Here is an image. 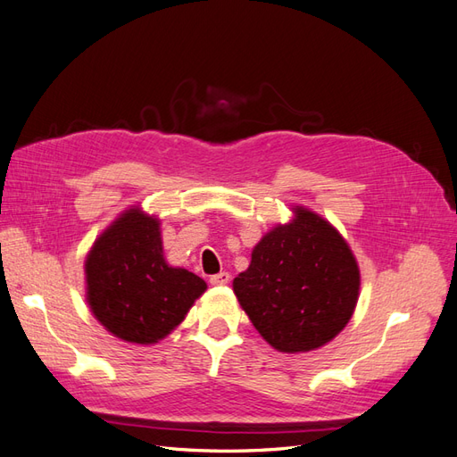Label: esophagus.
<instances>
[{"instance_id": "34e87169", "label": "esophagus", "mask_w": 457, "mask_h": 457, "mask_svg": "<svg viewBox=\"0 0 457 457\" xmlns=\"http://www.w3.org/2000/svg\"><path fill=\"white\" fill-rule=\"evenodd\" d=\"M229 274L228 272H220V274H214V276H210V284L212 286H226V284H229Z\"/></svg>"}]
</instances>
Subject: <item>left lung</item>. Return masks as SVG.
Segmentation results:
<instances>
[{
    "instance_id": "left-lung-1",
    "label": "left lung",
    "mask_w": 457,
    "mask_h": 457,
    "mask_svg": "<svg viewBox=\"0 0 457 457\" xmlns=\"http://www.w3.org/2000/svg\"><path fill=\"white\" fill-rule=\"evenodd\" d=\"M254 245L251 264L233 279L241 309L282 353H307L340 334L357 307L361 272L353 251L328 220L294 206Z\"/></svg>"
}]
</instances>
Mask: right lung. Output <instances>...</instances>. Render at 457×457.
Returning <instances> with one entry per match:
<instances>
[{"label":"right lung","mask_w":457,"mask_h":457,"mask_svg":"<svg viewBox=\"0 0 457 457\" xmlns=\"http://www.w3.org/2000/svg\"><path fill=\"white\" fill-rule=\"evenodd\" d=\"M87 303L117 340L152 345L185 320L206 282L163 256L160 220L127 208L104 229L85 261Z\"/></svg>","instance_id":"add662e5"}]
</instances>
